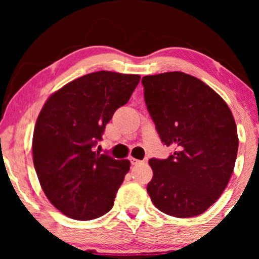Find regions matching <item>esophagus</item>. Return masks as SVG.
<instances>
[{"instance_id": "esophagus-1", "label": "esophagus", "mask_w": 259, "mask_h": 259, "mask_svg": "<svg viewBox=\"0 0 259 259\" xmlns=\"http://www.w3.org/2000/svg\"><path fill=\"white\" fill-rule=\"evenodd\" d=\"M130 163H132V165H136V164H139V163H141V160H139V159H136V158H130Z\"/></svg>"}]
</instances>
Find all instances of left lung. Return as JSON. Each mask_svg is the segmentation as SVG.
Segmentation results:
<instances>
[{
	"label": "left lung",
	"mask_w": 259,
	"mask_h": 259,
	"mask_svg": "<svg viewBox=\"0 0 259 259\" xmlns=\"http://www.w3.org/2000/svg\"><path fill=\"white\" fill-rule=\"evenodd\" d=\"M141 82L160 141L175 148L167 159L148 160L151 201L168 215H200L233 174L239 147L233 113L213 89L189 74L147 75Z\"/></svg>",
	"instance_id": "8db88e82"
}]
</instances>
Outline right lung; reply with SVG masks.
<instances>
[{
  "instance_id": "right-lung-1",
  "label": "right lung",
  "mask_w": 259,
  "mask_h": 259,
  "mask_svg": "<svg viewBox=\"0 0 259 259\" xmlns=\"http://www.w3.org/2000/svg\"><path fill=\"white\" fill-rule=\"evenodd\" d=\"M139 81L134 74H86L55 92L41 109L32 136L34 167L45 195L64 215L90 221L112 209L130 162L94 147Z\"/></svg>"
}]
</instances>
